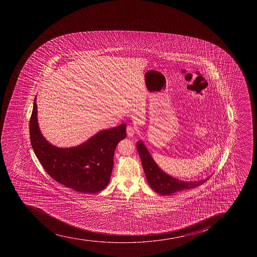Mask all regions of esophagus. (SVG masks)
Returning a JSON list of instances; mask_svg holds the SVG:
<instances>
[{"instance_id":"1","label":"esophagus","mask_w":257,"mask_h":257,"mask_svg":"<svg viewBox=\"0 0 257 257\" xmlns=\"http://www.w3.org/2000/svg\"><path fill=\"white\" fill-rule=\"evenodd\" d=\"M126 133L128 138H133V136L135 135L136 133L135 127L132 125V124H129V125L126 127Z\"/></svg>"}]
</instances>
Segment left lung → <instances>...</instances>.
<instances>
[{
	"label": "left lung",
	"mask_w": 257,
	"mask_h": 257,
	"mask_svg": "<svg viewBox=\"0 0 257 257\" xmlns=\"http://www.w3.org/2000/svg\"><path fill=\"white\" fill-rule=\"evenodd\" d=\"M137 148L143 163V170L147 177L148 184L156 193H159L161 195H172L177 192L196 188L205 183L210 178L211 176H208V178L204 179L193 182L179 180L178 178H173L172 176L164 173L157 165V163L154 162L150 153L148 152L142 141L138 142Z\"/></svg>",
	"instance_id": "8db88e82"
}]
</instances>
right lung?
<instances>
[{
    "label": "right lung",
    "mask_w": 257,
    "mask_h": 257,
    "mask_svg": "<svg viewBox=\"0 0 257 257\" xmlns=\"http://www.w3.org/2000/svg\"><path fill=\"white\" fill-rule=\"evenodd\" d=\"M36 97L29 123L31 144L51 178L80 193H96L109 183L117 144L126 137V125L100 131L81 145L59 148L43 137L38 126Z\"/></svg>",
    "instance_id": "right-lung-1"
}]
</instances>
